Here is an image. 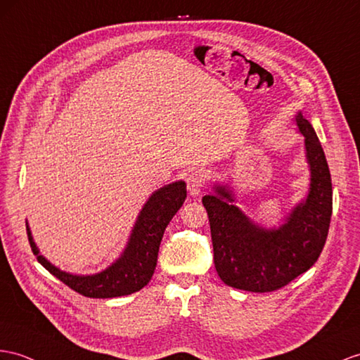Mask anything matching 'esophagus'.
Here are the masks:
<instances>
[{"label": "esophagus", "mask_w": 360, "mask_h": 360, "mask_svg": "<svg viewBox=\"0 0 360 360\" xmlns=\"http://www.w3.org/2000/svg\"><path fill=\"white\" fill-rule=\"evenodd\" d=\"M186 185H188V191L191 195H198L205 188V175L200 171H192L188 175Z\"/></svg>", "instance_id": "34e87169"}]
</instances>
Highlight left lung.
<instances>
[{
    "instance_id": "obj_1",
    "label": "left lung",
    "mask_w": 360,
    "mask_h": 360,
    "mask_svg": "<svg viewBox=\"0 0 360 360\" xmlns=\"http://www.w3.org/2000/svg\"><path fill=\"white\" fill-rule=\"evenodd\" d=\"M296 124L305 137L311 183L309 197L293 209L285 224L271 231L253 224L231 203L233 198L224 186H215V195L203 197L217 274L233 288L278 290L309 270L326 246L333 212L331 175L310 122L300 112Z\"/></svg>"
}]
</instances>
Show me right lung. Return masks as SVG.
I'll return each instance as SVG.
<instances>
[{
	"label": "right lung",
	"mask_w": 360,
	"mask_h": 360,
	"mask_svg": "<svg viewBox=\"0 0 360 360\" xmlns=\"http://www.w3.org/2000/svg\"><path fill=\"white\" fill-rule=\"evenodd\" d=\"M185 198V181H175L172 185L155 191L137 218L124 255L98 275L76 276L51 266L46 258L39 255L27 227L30 248L37 255V259L51 275H55L59 281H63L77 293L86 297H116L131 295L143 288L153 278L163 232L171 218L181 207Z\"/></svg>",
	"instance_id": "obj_1"
}]
</instances>
